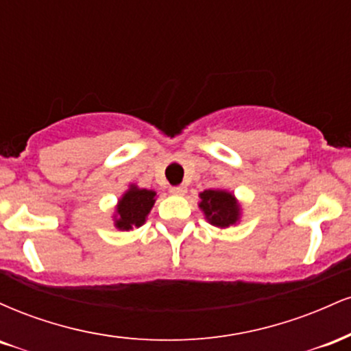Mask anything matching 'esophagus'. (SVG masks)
Segmentation results:
<instances>
[{
    "mask_svg": "<svg viewBox=\"0 0 351 351\" xmlns=\"http://www.w3.org/2000/svg\"><path fill=\"white\" fill-rule=\"evenodd\" d=\"M186 186H184V184H178V186H173L171 189H170V193L171 195H176V196H183L184 193H186Z\"/></svg>",
    "mask_w": 351,
    "mask_h": 351,
    "instance_id": "obj_1",
    "label": "esophagus"
}]
</instances>
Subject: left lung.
Returning a JSON list of instances; mask_svg holds the SVG:
<instances>
[{
    "mask_svg": "<svg viewBox=\"0 0 351 351\" xmlns=\"http://www.w3.org/2000/svg\"><path fill=\"white\" fill-rule=\"evenodd\" d=\"M198 206L204 215V219L211 226L219 229L236 226L243 216V206L234 193L228 189H204L203 193H199Z\"/></svg>",
    "mask_w": 351,
    "mask_h": 351,
    "instance_id": "left-lung-1",
    "label": "left lung"
}]
</instances>
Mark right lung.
<instances>
[{
	"mask_svg": "<svg viewBox=\"0 0 351 351\" xmlns=\"http://www.w3.org/2000/svg\"><path fill=\"white\" fill-rule=\"evenodd\" d=\"M156 201V191L138 188L132 183L127 191L117 201L115 213L112 216L114 226L119 231H132L143 226Z\"/></svg>",
	"mask_w": 351,
	"mask_h": 351,
	"instance_id": "1",
	"label": "right lung"
}]
</instances>
